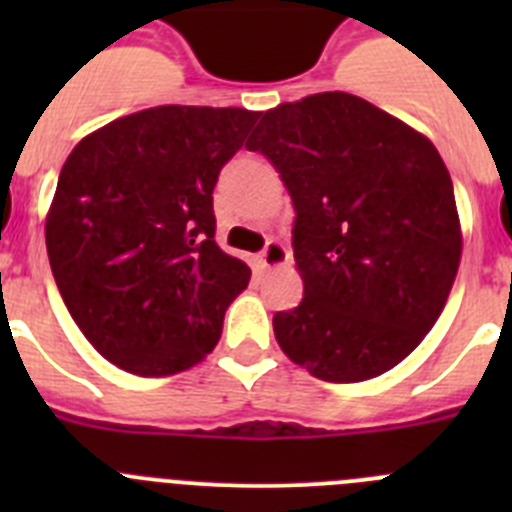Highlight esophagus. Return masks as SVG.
I'll use <instances>...</instances> for the list:
<instances>
[{"mask_svg": "<svg viewBox=\"0 0 512 512\" xmlns=\"http://www.w3.org/2000/svg\"><path fill=\"white\" fill-rule=\"evenodd\" d=\"M287 261H289V251L279 241H269L264 246V251L259 253V264L264 266V269H277V266L287 264Z\"/></svg>", "mask_w": 512, "mask_h": 512, "instance_id": "esophagus-1", "label": "esophagus"}]
</instances>
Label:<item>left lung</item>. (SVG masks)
Returning <instances> with one entry per match:
<instances>
[{"label": "left lung", "instance_id": "obj_1", "mask_svg": "<svg viewBox=\"0 0 512 512\" xmlns=\"http://www.w3.org/2000/svg\"><path fill=\"white\" fill-rule=\"evenodd\" d=\"M248 151L269 158L295 205L305 295L274 315L289 359L325 382H364L425 338L454 287L461 228L431 140L346 92L264 112Z\"/></svg>", "mask_w": 512, "mask_h": 512}]
</instances>
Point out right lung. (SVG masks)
<instances>
[{
  "label": "right lung",
  "mask_w": 512,
  "mask_h": 512,
  "mask_svg": "<svg viewBox=\"0 0 512 512\" xmlns=\"http://www.w3.org/2000/svg\"><path fill=\"white\" fill-rule=\"evenodd\" d=\"M259 112L164 104L94 130L71 151L45 246L71 318L140 377L200 364L251 269L215 243L212 189Z\"/></svg>",
  "instance_id": "obj_1"
}]
</instances>
